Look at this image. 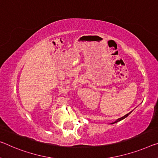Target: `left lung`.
<instances>
[{"mask_svg":"<svg viewBox=\"0 0 158 158\" xmlns=\"http://www.w3.org/2000/svg\"><path fill=\"white\" fill-rule=\"evenodd\" d=\"M132 111H131V112H129V113H128V114H126V115H124V116H122V117H121V118H118V119H116V120L114 121V122H113V123H111V124H114V123H117V122H118V121H121V120L124 119V118H127V116H128V115H129L132 112Z\"/></svg>","mask_w":158,"mask_h":158,"instance_id":"8db88e82","label":"left lung"}]
</instances>
